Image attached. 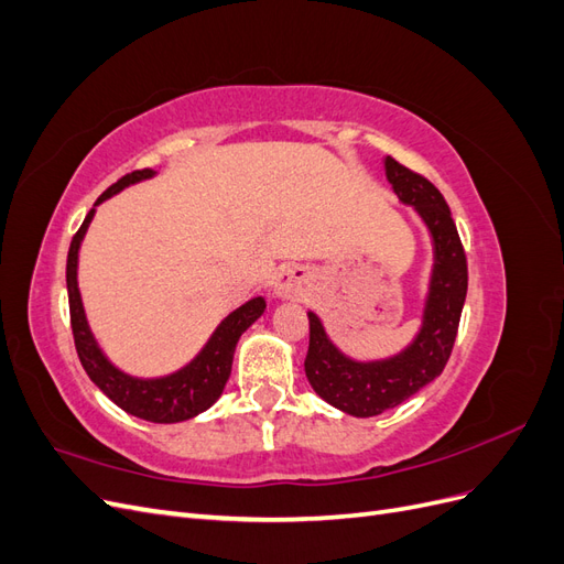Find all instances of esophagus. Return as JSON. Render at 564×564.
<instances>
[{
    "mask_svg": "<svg viewBox=\"0 0 564 564\" xmlns=\"http://www.w3.org/2000/svg\"><path fill=\"white\" fill-rule=\"evenodd\" d=\"M305 292V280L299 270H282L275 280V296L280 299H299Z\"/></svg>",
    "mask_w": 564,
    "mask_h": 564,
    "instance_id": "34e87169",
    "label": "esophagus"
}]
</instances>
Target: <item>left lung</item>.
<instances>
[{"label": "left lung", "instance_id": "1", "mask_svg": "<svg viewBox=\"0 0 564 564\" xmlns=\"http://www.w3.org/2000/svg\"><path fill=\"white\" fill-rule=\"evenodd\" d=\"M392 193L423 220L433 245V265L425 289L421 324L409 344L381 360H355L308 311L311 346L305 355V377L317 395L344 414L367 419L402 404L437 379L445 369L468 292L466 253L456 224L437 187L392 158L383 160Z\"/></svg>", "mask_w": 564, "mask_h": 564}]
</instances>
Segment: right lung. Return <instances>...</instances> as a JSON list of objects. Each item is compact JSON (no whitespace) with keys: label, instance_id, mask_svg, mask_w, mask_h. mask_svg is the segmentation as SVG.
<instances>
[{"label":"right lung","instance_id":"obj_1","mask_svg":"<svg viewBox=\"0 0 564 564\" xmlns=\"http://www.w3.org/2000/svg\"><path fill=\"white\" fill-rule=\"evenodd\" d=\"M158 172L152 169H141L112 183L108 191L100 195L94 204V209L84 218L82 228L73 237L70 251H67V299H70V322H73V336L75 348L79 355V362L89 379L106 392V395L127 414L139 416L152 423H178L195 419L197 414L207 412V409L220 398L224 392L230 369H232V355L237 348V340L259 319L265 311V299L256 296L247 301L240 308L232 311L228 317L220 319L207 344L193 357L191 362L181 369L164 373V377H133L124 369L110 362V357L98 346V340L89 327L87 311H84L79 282H77V265H79V247L84 235L89 230L94 220L96 207L110 199L112 195L122 193L124 187L141 183L155 176Z\"/></svg>","mask_w":564,"mask_h":564}]
</instances>
